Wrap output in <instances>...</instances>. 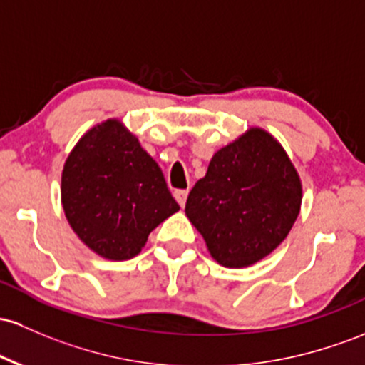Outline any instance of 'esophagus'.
Here are the masks:
<instances>
[{"label":"esophagus","instance_id":"34e87169","mask_svg":"<svg viewBox=\"0 0 365 365\" xmlns=\"http://www.w3.org/2000/svg\"><path fill=\"white\" fill-rule=\"evenodd\" d=\"M187 195H189V190H175V199L180 206H185L187 202Z\"/></svg>","mask_w":365,"mask_h":365}]
</instances>
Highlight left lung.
<instances>
[{
  "instance_id": "8db88e82",
  "label": "left lung",
  "mask_w": 365,
  "mask_h": 365,
  "mask_svg": "<svg viewBox=\"0 0 365 365\" xmlns=\"http://www.w3.org/2000/svg\"><path fill=\"white\" fill-rule=\"evenodd\" d=\"M302 183L286 152L263 130H250L211 159L185 213L223 267H250L289 234Z\"/></svg>"
}]
</instances>
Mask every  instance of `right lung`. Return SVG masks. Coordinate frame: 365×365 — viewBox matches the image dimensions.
I'll return each instance as SVG.
<instances>
[{"mask_svg":"<svg viewBox=\"0 0 365 365\" xmlns=\"http://www.w3.org/2000/svg\"><path fill=\"white\" fill-rule=\"evenodd\" d=\"M72 230L107 259H130L159 223L180 210L158 163L121 123L106 121L79 140L62 173Z\"/></svg>","mask_w":365,"mask_h":365,"instance_id":"obj_1","label":"right lung"}]
</instances>
